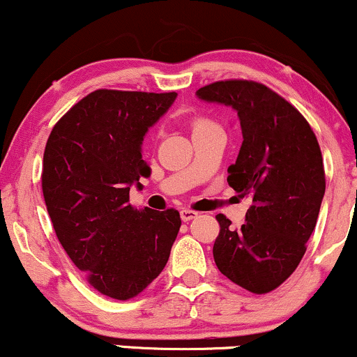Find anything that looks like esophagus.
Here are the masks:
<instances>
[{
    "label": "esophagus",
    "instance_id": "34e87169",
    "mask_svg": "<svg viewBox=\"0 0 357 357\" xmlns=\"http://www.w3.org/2000/svg\"><path fill=\"white\" fill-rule=\"evenodd\" d=\"M196 216H197V213L192 211V209H183V211H181V220L183 221H191V220H195Z\"/></svg>",
    "mask_w": 357,
    "mask_h": 357
}]
</instances>
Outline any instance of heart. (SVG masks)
Returning a JSON list of instances; mask_svg holds the SVG:
<instances>
[{
    "mask_svg": "<svg viewBox=\"0 0 357 357\" xmlns=\"http://www.w3.org/2000/svg\"><path fill=\"white\" fill-rule=\"evenodd\" d=\"M209 124H213V123L208 121V119H204V118H199V119H196V121H195V126H192V130H196V128L209 126Z\"/></svg>",
    "mask_w": 357,
    "mask_h": 357,
    "instance_id": "1",
    "label": "heart"
}]
</instances>
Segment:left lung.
I'll return each mask as SVG.
<instances>
[{"mask_svg": "<svg viewBox=\"0 0 357 357\" xmlns=\"http://www.w3.org/2000/svg\"><path fill=\"white\" fill-rule=\"evenodd\" d=\"M196 96L238 113L243 144L227 183L251 199L239 229L225 214L216 216L214 263L234 284L269 293L301 263L316 227L326 191L319 143L304 116L261 83L218 81Z\"/></svg>", "mask_w": 357, "mask_h": 357, "instance_id": "1", "label": "left lung"}]
</instances>
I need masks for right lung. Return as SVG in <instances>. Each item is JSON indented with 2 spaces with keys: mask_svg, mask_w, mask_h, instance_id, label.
<instances>
[{
  "mask_svg": "<svg viewBox=\"0 0 357 357\" xmlns=\"http://www.w3.org/2000/svg\"><path fill=\"white\" fill-rule=\"evenodd\" d=\"M176 93L98 89L54 124L43 156V196L54 233L94 289L135 298L169 259L176 209H135L130 190L151 167L141 146Z\"/></svg>",
  "mask_w": 357,
  "mask_h": 357,
  "instance_id": "obj_1",
  "label": "right lung"
}]
</instances>
